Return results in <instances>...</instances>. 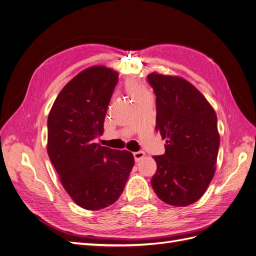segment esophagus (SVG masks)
Masks as SVG:
<instances>
[{
  "label": "esophagus",
  "mask_w": 256,
  "mask_h": 256,
  "mask_svg": "<svg viewBox=\"0 0 256 256\" xmlns=\"http://www.w3.org/2000/svg\"><path fill=\"white\" fill-rule=\"evenodd\" d=\"M145 156V152H134V160H136V162H138L140 161L143 157Z\"/></svg>",
  "instance_id": "obj_1"
}]
</instances>
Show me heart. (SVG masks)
Returning a JSON list of instances; mask_svg holds the SVG:
<instances>
[{"label":"heart","mask_w":256,"mask_h":256,"mask_svg":"<svg viewBox=\"0 0 256 256\" xmlns=\"http://www.w3.org/2000/svg\"><path fill=\"white\" fill-rule=\"evenodd\" d=\"M126 90L128 92V94L132 97V99L145 94L144 88L142 86L141 83H138L136 81H128L126 83Z\"/></svg>","instance_id":"heart-1"}]
</instances>
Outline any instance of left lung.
I'll use <instances>...</instances> for the list:
<instances>
[{
  "label": "left lung",
  "instance_id": "8db88e82",
  "mask_svg": "<svg viewBox=\"0 0 256 256\" xmlns=\"http://www.w3.org/2000/svg\"><path fill=\"white\" fill-rule=\"evenodd\" d=\"M147 81L156 95V131L166 141V152L154 156L157 171L152 187L168 205L188 206L210 184L220 136L216 115L206 98L180 76L152 72Z\"/></svg>",
  "mask_w": 256,
  "mask_h": 256
}]
</instances>
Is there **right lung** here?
Returning <instances> with one entry per match:
<instances>
[{
  "instance_id": "obj_1",
  "label": "right lung",
  "mask_w": 256,
  "mask_h": 256,
  "mask_svg": "<svg viewBox=\"0 0 256 256\" xmlns=\"http://www.w3.org/2000/svg\"><path fill=\"white\" fill-rule=\"evenodd\" d=\"M118 74L92 66L60 92L48 116V154L76 204L99 210L118 200L134 166V154L95 143L104 132Z\"/></svg>"
}]
</instances>
